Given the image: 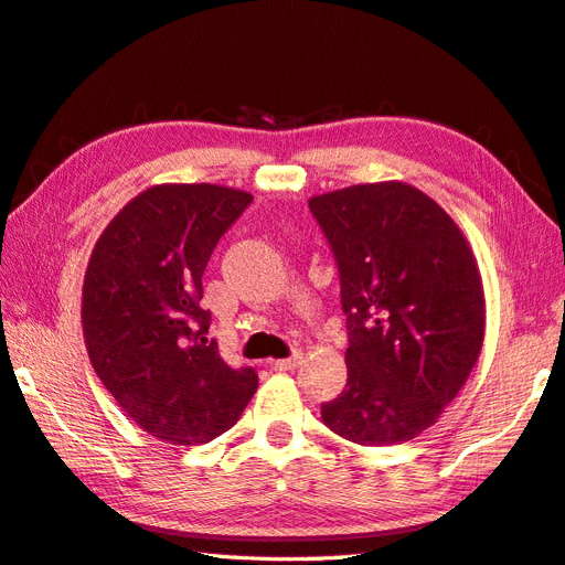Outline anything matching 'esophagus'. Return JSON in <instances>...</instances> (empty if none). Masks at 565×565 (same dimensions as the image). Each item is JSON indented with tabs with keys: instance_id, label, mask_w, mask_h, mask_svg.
Listing matches in <instances>:
<instances>
[{
	"instance_id": "obj_1",
	"label": "esophagus",
	"mask_w": 565,
	"mask_h": 565,
	"mask_svg": "<svg viewBox=\"0 0 565 565\" xmlns=\"http://www.w3.org/2000/svg\"><path fill=\"white\" fill-rule=\"evenodd\" d=\"M303 355L301 352H294L291 358H284V360H271V367L279 370V372H289V370H296L298 364H301Z\"/></svg>"
}]
</instances>
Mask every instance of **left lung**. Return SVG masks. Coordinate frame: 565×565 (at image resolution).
I'll use <instances>...</instances> for the list:
<instances>
[{
    "mask_svg": "<svg viewBox=\"0 0 565 565\" xmlns=\"http://www.w3.org/2000/svg\"><path fill=\"white\" fill-rule=\"evenodd\" d=\"M340 271L348 384L320 406L358 446H396L436 424L480 358L484 294L460 227L402 181L308 201Z\"/></svg>",
    "mask_w": 565,
    "mask_h": 565,
    "instance_id": "8db88e82",
    "label": "left lung"
}]
</instances>
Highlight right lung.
I'll list each match as a JSON object with an SVG mask.
<instances>
[{
    "mask_svg": "<svg viewBox=\"0 0 565 565\" xmlns=\"http://www.w3.org/2000/svg\"><path fill=\"white\" fill-rule=\"evenodd\" d=\"M252 195L213 183H163L119 210L83 284V335L121 412L173 446H201L237 424L257 372L230 367L207 340L203 271Z\"/></svg>",
    "mask_w": 565,
    "mask_h": 565,
    "instance_id": "add662e5",
    "label": "right lung"
}]
</instances>
